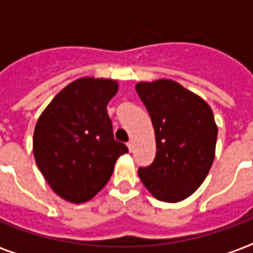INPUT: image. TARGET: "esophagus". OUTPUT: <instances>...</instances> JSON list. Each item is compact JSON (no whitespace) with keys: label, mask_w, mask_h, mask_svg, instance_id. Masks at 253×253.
Instances as JSON below:
<instances>
[{"label":"esophagus","mask_w":253,"mask_h":253,"mask_svg":"<svg viewBox=\"0 0 253 253\" xmlns=\"http://www.w3.org/2000/svg\"><path fill=\"white\" fill-rule=\"evenodd\" d=\"M127 147H128V151H130V152H132V151H134V142H132V140H130V142L127 143Z\"/></svg>","instance_id":"obj_1"}]
</instances>
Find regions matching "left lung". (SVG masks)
I'll use <instances>...</instances> for the list:
<instances>
[{"label": "left lung", "mask_w": 253, "mask_h": 253, "mask_svg": "<svg viewBox=\"0 0 253 253\" xmlns=\"http://www.w3.org/2000/svg\"><path fill=\"white\" fill-rule=\"evenodd\" d=\"M135 89L156 136L155 160L139 168V177L158 200H185L200 188L214 162L218 127L212 110L176 81L139 83Z\"/></svg>", "instance_id": "left-lung-1"}]
</instances>
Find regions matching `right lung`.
I'll use <instances>...</instances> for the list:
<instances>
[{
    "label": "right lung",
    "mask_w": 253,
    "mask_h": 253,
    "mask_svg": "<svg viewBox=\"0 0 253 253\" xmlns=\"http://www.w3.org/2000/svg\"><path fill=\"white\" fill-rule=\"evenodd\" d=\"M118 91L114 80L83 77L49 102L34 131V158L61 198L83 204L110 180L117 159L128 152L117 142L106 106Z\"/></svg>",
    "instance_id": "1"
}]
</instances>
